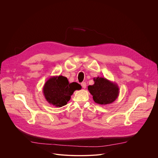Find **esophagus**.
Masks as SVG:
<instances>
[{"mask_svg": "<svg viewBox=\"0 0 158 158\" xmlns=\"http://www.w3.org/2000/svg\"><path fill=\"white\" fill-rule=\"evenodd\" d=\"M81 85H82V88H84V89L86 88V83H85V82H82V83H81Z\"/></svg>", "mask_w": 158, "mask_h": 158, "instance_id": "34e87169", "label": "esophagus"}]
</instances>
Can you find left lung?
Returning a JSON list of instances; mask_svg holds the SVG:
<instances>
[{"instance_id": "obj_1", "label": "left lung", "mask_w": 158, "mask_h": 158, "mask_svg": "<svg viewBox=\"0 0 158 158\" xmlns=\"http://www.w3.org/2000/svg\"><path fill=\"white\" fill-rule=\"evenodd\" d=\"M94 84L88 86V90L93 96L94 102L100 105H107L114 102L119 95V88L115 82L106 78H94Z\"/></svg>"}]
</instances>
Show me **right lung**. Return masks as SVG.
<instances>
[{
    "label": "right lung",
    "instance_id": "right-lung-1",
    "mask_svg": "<svg viewBox=\"0 0 158 158\" xmlns=\"http://www.w3.org/2000/svg\"><path fill=\"white\" fill-rule=\"evenodd\" d=\"M81 88V85L77 82L69 83L64 76H52L45 82L43 92L49 104L61 107L67 104L75 90Z\"/></svg>",
    "mask_w": 158,
    "mask_h": 158
}]
</instances>
